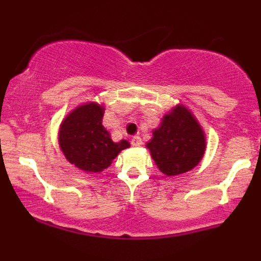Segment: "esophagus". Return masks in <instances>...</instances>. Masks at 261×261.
Here are the masks:
<instances>
[{"mask_svg":"<svg viewBox=\"0 0 261 261\" xmlns=\"http://www.w3.org/2000/svg\"><path fill=\"white\" fill-rule=\"evenodd\" d=\"M131 145H133L134 147H140V146L142 145V140H141V137L134 136L133 139H131Z\"/></svg>","mask_w":261,"mask_h":261,"instance_id":"1","label":"esophagus"}]
</instances>
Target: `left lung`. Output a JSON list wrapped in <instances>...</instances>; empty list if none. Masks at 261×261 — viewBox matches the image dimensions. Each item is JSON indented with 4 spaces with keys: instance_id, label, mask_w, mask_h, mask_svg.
Masks as SVG:
<instances>
[{
    "instance_id": "1",
    "label": "left lung",
    "mask_w": 261,
    "mask_h": 261,
    "mask_svg": "<svg viewBox=\"0 0 261 261\" xmlns=\"http://www.w3.org/2000/svg\"><path fill=\"white\" fill-rule=\"evenodd\" d=\"M152 134L146 147L158 169L168 176L194 169L205 154V131L184 104H176L164 114Z\"/></svg>"
}]
</instances>
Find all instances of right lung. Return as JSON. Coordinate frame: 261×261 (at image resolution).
Instances as JSON below:
<instances>
[{
    "label": "right lung",
    "instance_id": "obj_1",
    "mask_svg": "<svg viewBox=\"0 0 261 261\" xmlns=\"http://www.w3.org/2000/svg\"><path fill=\"white\" fill-rule=\"evenodd\" d=\"M104 110V104L97 101L81 104L66 115L59 128V146L65 158L89 174L103 172L122 149L130 147L126 140H112L101 124Z\"/></svg>",
    "mask_w": 261,
    "mask_h": 261
}]
</instances>
